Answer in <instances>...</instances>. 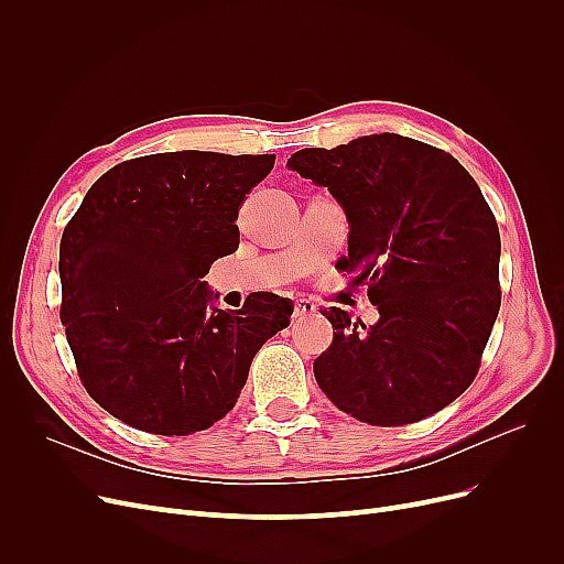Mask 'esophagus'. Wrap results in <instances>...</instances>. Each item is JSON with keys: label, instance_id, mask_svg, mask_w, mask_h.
Listing matches in <instances>:
<instances>
[{"label": "esophagus", "instance_id": "obj_1", "mask_svg": "<svg viewBox=\"0 0 564 564\" xmlns=\"http://www.w3.org/2000/svg\"><path fill=\"white\" fill-rule=\"evenodd\" d=\"M317 313V303L311 301V299H299L294 303V317H308V315H315Z\"/></svg>", "mask_w": 564, "mask_h": 564}]
</instances>
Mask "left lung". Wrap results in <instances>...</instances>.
I'll list each match as a JSON object with an SVG mask.
<instances>
[{"mask_svg":"<svg viewBox=\"0 0 564 564\" xmlns=\"http://www.w3.org/2000/svg\"><path fill=\"white\" fill-rule=\"evenodd\" d=\"M286 166L344 207L336 268L379 308L369 327L322 311L336 332L313 365L317 386L371 425L433 416L473 383L501 308V237L480 187L449 152L400 133L303 148Z\"/></svg>","mask_w":564,"mask_h":564,"instance_id":"obj_1","label":"left lung"}]
</instances>
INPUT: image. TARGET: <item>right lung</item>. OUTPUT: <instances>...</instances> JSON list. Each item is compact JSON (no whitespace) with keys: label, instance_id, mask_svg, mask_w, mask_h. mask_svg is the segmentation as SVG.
<instances>
[{"label":"right lung","instance_id":"add662e5","mask_svg":"<svg viewBox=\"0 0 564 564\" xmlns=\"http://www.w3.org/2000/svg\"><path fill=\"white\" fill-rule=\"evenodd\" d=\"M272 155L160 152L112 166L61 237V322L89 395L155 435L209 429L235 406L253 355L292 303L212 308L202 278L240 245L242 202Z\"/></svg>","mask_w":564,"mask_h":564}]
</instances>
